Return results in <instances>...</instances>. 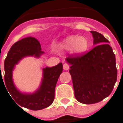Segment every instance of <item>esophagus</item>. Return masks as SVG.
<instances>
[{"label":"esophagus","mask_w":123,"mask_h":123,"mask_svg":"<svg viewBox=\"0 0 123 123\" xmlns=\"http://www.w3.org/2000/svg\"><path fill=\"white\" fill-rule=\"evenodd\" d=\"M63 68L65 70H69V68H70V66H69V64H68V63H63Z\"/></svg>","instance_id":"1"}]
</instances>
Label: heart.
<instances>
[{"instance_id":"heart-1","label":"heart","mask_w":123,"mask_h":123,"mask_svg":"<svg viewBox=\"0 0 123 123\" xmlns=\"http://www.w3.org/2000/svg\"><path fill=\"white\" fill-rule=\"evenodd\" d=\"M90 43L88 38L78 35H72L68 37L60 44V48L63 50H70L74 54H82L86 52L89 47Z\"/></svg>"}]
</instances>
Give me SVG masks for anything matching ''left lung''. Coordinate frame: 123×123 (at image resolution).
<instances>
[{"label": "left lung", "mask_w": 123, "mask_h": 123, "mask_svg": "<svg viewBox=\"0 0 123 123\" xmlns=\"http://www.w3.org/2000/svg\"><path fill=\"white\" fill-rule=\"evenodd\" d=\"M96 46L83 55H70L74 96L79 102L92 104L109 96L117 79L116 58L109 41L102 34L91 31Z\"/></svg>", "instance_id": "1"}]
</instances>
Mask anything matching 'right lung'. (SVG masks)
<instances>
[{
    "instance_id": "right-lung-1",
    "label": "right lung",
    "mask_w": 123,
    "mask_h": 123,
    "mask_svg": "<svg viewBox=\"0 0 123 123\" xmlns=\"http://www.w3.org/2000/svg\"><path fill=\"white\" fill-rule=\"evenodd\" d=\"M44 52L41 50L40 43L38 40L32 37H27L13 44L5 60L4 85H5V88L8 91L7 93H10L9 95H11V98L18 105L32 110L44 109L51 105L55 98L56 84L63 70L62 63L53 67L43 69V78L41 85L39 89L32 94L22 93L17 90L14 85L12 73L15 66L22 58L27 56L39 57Z\"/></svg>"
}]
</instances>
